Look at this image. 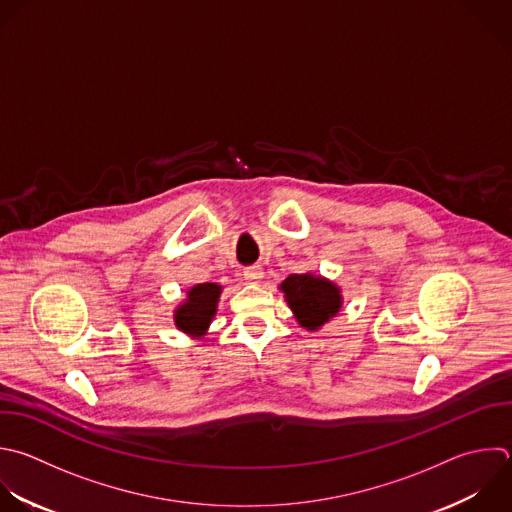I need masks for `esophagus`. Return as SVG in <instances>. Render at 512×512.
I'll list each match as a JSON object with an SVG mask.
<instances>
[{"label":"esophagus","instance_id":"1","mask_svg":"<svg viewBox=\"0 0 512 512\" xmlns=\"http://www.w3.org/2000/svg\"><path fill=\"white\" fill-rule=\"evenodd\" d=\"M244 278H246L248 282H260V280L264 278V270H262L260 266H248V268L244 270Z\"/></svg>","mask_w":512,"mask_h":512}]
</instances>
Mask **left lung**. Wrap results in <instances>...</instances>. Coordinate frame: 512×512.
<instances>
[{
    "label": "left lung",
    "instance_id": "left-lung-1",
    "mask_svg": "<svg viewBox=\"0 0 512 512\" xmlns=\"http://www.w3.org/2000/svg\"><path fill=\"white\" fill-rule=\"evenodd\" d=\"M280 288L296 320L308 330L320 328L342 306L340 290L332 282L312 274H292Z\"/></svg>",
    "mask_w": 512,
    "mask_h": 512
}]
</instances>
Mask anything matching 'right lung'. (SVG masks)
I'll return each instance as SVG.
<instances>
[{"mask_svg": "<svg viewBox=\"0 0 512 512\" xmlns=\"http://www.w3.org/2000/svg\"><path fill=\"white\" fill-rule=\"evenodd\" d=\"M222 288L218 284H198L188 292V300L176 310V326L192 336H202L216 314Z\"/></svg>", "mask_w": 512, "mask_h": 512, "instance_id": "1", "label": "right lung"}]
</instances>
